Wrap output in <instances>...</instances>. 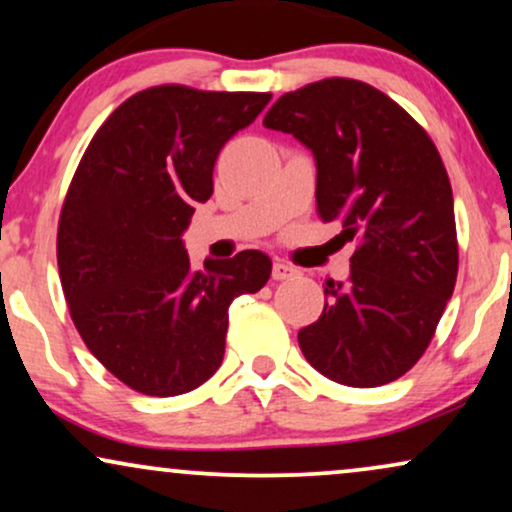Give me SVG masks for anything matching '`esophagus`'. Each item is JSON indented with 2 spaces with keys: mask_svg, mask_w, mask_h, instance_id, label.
I'll return each mask as SVG.
<instances>
[{
  "mask_svg": "<svg viewBox=\"0 0 512 512\" xmlns=\"http://www.w3.org/2000/svg\"><path fill=\"white\" fill-rule=\"evenodd\" d=\"M295 274L297 271L281 260H276L274 267H271V276H274V281H286V278H293Z\"/></svg>",
  "mask_w": 512,
  "mask_h": 512,
  "instance_id": "esophagus-1",
  "label": "esophagus"
}]
</instances>
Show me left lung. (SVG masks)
I'll use <instances>...</instances> for the list:
<instances>
[{
	"label": "left lung",
	"mask_w": 512,
	"mask_h": 512,
	"mask_svg": "<svg viewBox=\"0 0 512 512\" xmlns=\"http://www.w3.org/2000/svg\"><path fill=\"white\" fill-rule=\"evenodd\" d=\"M264 127L314 153L319 217L357 241L349 281H326L319 321L297 333L304 359L340 385L392 383L423 357L456 286L454 196L437 146L397 101L347 77L283 94Z\"/></svg>",
	"instance_id": "8db88e82"
}]
</instances>
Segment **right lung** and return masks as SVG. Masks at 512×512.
<instances>
[{"mask_svg":"<svg viewBox=\"0 0 512 512\" xmlns=\"http://www.w3.org/2000/svg\"><path fill=\"white\" fill-rule=\"evenodd\" d=\"M269 99L184 84L144 89L108 115L77 165L58 219L63 295L89 352L132 390L177 397L212 378L229 304L269 281L260 250L196 271L181 241L212 196L222 146Z\"/></svg>","mask_w":512,"mask_h":512,"instance_id":"add662e5","label":"right lung"}]
</instances>
